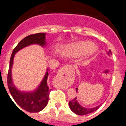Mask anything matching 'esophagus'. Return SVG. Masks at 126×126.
Masks as SVG:
<instances>
[{"label": "esophagus", "instance_id": "1", "mask_svg": "<svg viewBox=\"0 0 126 126\" xmlns=\"http://www.w3.org/2000/svg\"><path fill=\"white\" fill-rule=\"evenodd\" d=\"M69 66V65H64L63 67H62V68L61 69L59 70V73H58V74L57 76V78H61V76H62V74H64L65 73V70H66L67 69V67Z\"/></svg>", "mask_w": 126, "mask_h": 126}]
</instances>
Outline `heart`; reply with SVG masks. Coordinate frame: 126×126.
Returning a JSON list of instances; mask_svg holds the SVG:
<instances>
[{
    "instance_id": "1",
    "label": "heart",
    "mask_w": 126,
    "mask_h": 126,
    "mask_svg": "<svg viewBox=\"0 0 126 126\" xmlns=\"http://www.w3.org/2000/svg\"><path fill=\"white\" fill-rule=\"evenodd\" d=\"M96 50V48L94 45H92L90 42H81V43L76 44L72 47L71 48V52L74 54L82 53L84 52H87L88 54H92Z\"/></svg>"
}]
</instances>
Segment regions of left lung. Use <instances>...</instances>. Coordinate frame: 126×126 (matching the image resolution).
<instances>
[{"label": "left lung", "instance_id": "obj_1", "mask_svg": "<svg viewBox=\"0 0 126 126\" xmlns=\"http://www.w3.org/2000/svg\"><path fill=\"white\" fill-rule=\"evenodd\" d=\"M108 54H109V55L112 54V52H111L110 50L109 51H108ZM76 92H78V88H76ZM69 107L70 109H71V110L73 111L74 113H75L76 114L79 115H86V114H88V113H92V112L96 110L97 109H98L99 107H100L101 105H99V106L96 107L94 108H92V109H86V108L83 107L81 105L79 104V103L78 102V100H77L76 98H74L73 100L70 101V102H69Z\"/></svg>", "mask_w": 126, "mask_h": 126}]
</instances>
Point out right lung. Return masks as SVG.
Returning a JSON list of instances; mask_svg holds the SVG:
<instances>
[{
    "mask_svg": "<svg viewBox=\"0 0 126 126\" xmlns=\"http://www.w3.org/2000/svg\"><path fill=\"white\" fill-rule=\"evenodd\" d=\"M45 33H38L28 35L23 38L21 41H20L17 46L14 48L10 59L9 67L7 74V85L9 92L16 103L20 107L27 112L32 113L38 112L42 110L47 105L50 92L52 90L49 88L47 84L48 73H46L42 83L35 92L32 93H23L18 91L14 87L11 78V68L13 64L14 55L17 51L24 48V47L34 43L43 46L45 44Z\"/></svg>",
    "mask_w": 126,
    "mask_h": 126,
    "instance_id": "1",
    "label": "right lung"
}]
</instances>
